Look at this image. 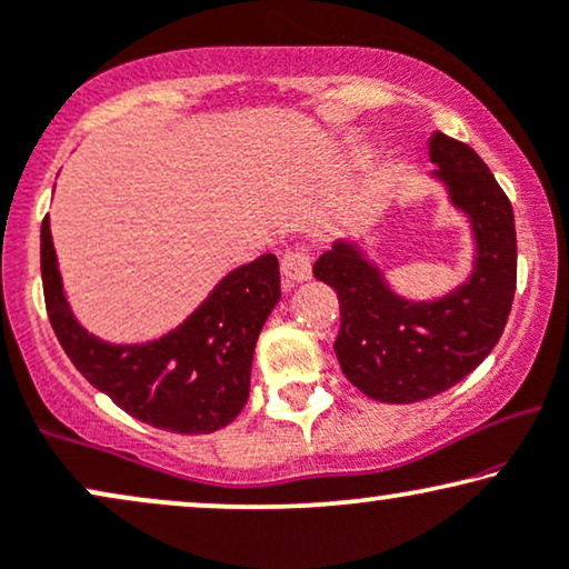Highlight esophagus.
Here are the masks:
<instances>
[{"label":"esophagus","instance_id":"obj_1","mask_svg":"<svg viewBox=\"0 0 569 569\" xmlns=\"http://www.w3.org/2000/svg\"><path fill=\"white\" fill-rule=\"evenodd\" d=\"M280 272L289 283H305V280L312 278V260L305 254V251H286L280 257Z\"/></svg>","mask_w":569,"mask_h":569}]
</instances>
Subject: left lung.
<instances>
[{
	"mask_svg": "<svg viewBox=\"0 0 569 569\" xmlns=\"http://www.w3.org/2000/svg\"><path fill=\"white\" fill-rule=\"evenodd\" d=\"M428 154L438 164L430 178L472 228L476 262L465 283L436 299H407L351 239H338L312 268L338 293L333 349L343 376L386 405L430 399L470 376L499 343L515 299L517 236L507 193L462 141L436 131Z\"/></svg>",
	"mask_w": 569,
	"mask_h": 569,
	"instance_id": "left-lung-1",
	"label": "left lung"
}]
</instances>
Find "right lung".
<instances>
[{
  "instance_id": "obj_1",
  "label": "right lung",
  "mask_w": 569,
  "mask_h": 569,
  "mask_svg": "<svg viewBox=\"0 0 569 569\" xmlns=\"http://www.w3.org/2000/svg\"><path fill=\"white\" fill-rule=\"evenodd\" d=\"M41 280L64 355L123 412L186 436L214 433L239 417L257 338L280 299L276 254L228 272L181 326L143 343H110L78 322L62 289L49 214L41 222Z\"/></svg>"
}]
</instances>
